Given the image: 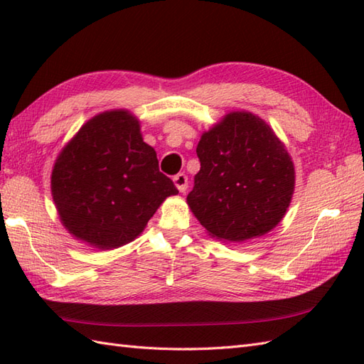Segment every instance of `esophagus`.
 <instances>
[{
	"label": "esophagus",
	"instance_id": "esophagus-1",
	"mask_svg": "<svg viewBox=\"0 0 364 364\" xmlns=\"http://www.w3.org/2000/svg\"><path fill=\"white\" fill-rule=\"evenodd\" d=\"M173 183H175L176 189L180 191V192H184V191L188 189V176L184 175V173L175 175V176H173Z\"/></svg>",
	"mask_w": 364,
	"mask_h": 364
}]
</instances>
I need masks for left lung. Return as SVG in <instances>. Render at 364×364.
Segmentation results:
<instances>
[{"instance_id":"left-lung-1","label":"left lung","mask_w":364,"mask_h":364,"mask_svg":"<svg viewBox=\"0 0 364 364\" xmlns=\"http://www.w3.org/2000/svg\"><path fill=\"white\" fill-rule=\"evenodd\" d=\"M200 172L188 203L218 239L241 242L272 230L291 203L294 166L266 122L231 112L197 145Z\"/></svg>"}]
</instances>
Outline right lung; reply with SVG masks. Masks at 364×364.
<instances>
[{
  "mask_svg": "<svg viewBox=\"0 0 364 364\" xmlns=\"http://www.w3.org/2000/svg\"><path fill=\"white\" fill-rule=\"evenodd\" d=\"M51 192L64 227L106 250L141 235L178 189L159 172L139 122L127 111H111L89 120L59 154Z\"/></svg>",
  "mask_w": 364,
  "mask_h": 364,
  "instance_id": "1",
  "label": "right lung"
}]
</instances>
